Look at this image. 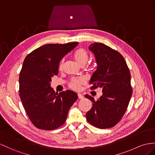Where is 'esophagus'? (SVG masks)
<instances>
[{"label":"esophagus","mask_w":155,"mask_h":155,"mask_svg":"<svg viewBox=\"0 0 155 155\" xmlns=\"http://www.w3.org/2000/svg\"><path fill=\"white\" fill-rule=\"evenodd\" d=\"M78 98L80 99H84V95H82L81 94H80V93H78Z\"/></svg>","instance_id":"esophagus-1"}]
</instances>
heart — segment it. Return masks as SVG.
Wrapping results in <instances>:
<instances>
[{"mask_svg": "<svg viewBox=\"0 0 155 155\" xmlns=\"http://www.w3.org/2000/svg\"><path fill=\"white\" fill-rule=\"evenodd\" d=\"M74 58L75 60L81 66H84L88 62L89 55L87 51L84 48H80L74 54ZM64 61L60 62V68L62 69L63 67ZM84 84V80L81 78H73L69 83V87L74 91H80L81 85Z\"/></svg>", "mask_w": 155, "mask_h": 155, "instance_id": "b5f03b06", "label": "heart"}]
</instances>
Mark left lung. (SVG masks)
<instances>
[{
	"instance_id": "left-lung-1",
	"label": "left lung",
	"mask_w": 155,
	"mask_h": 155,
	"mask_svg": "<svg viewBox=\"0 0 155 155\" xmlns=\"http://www.w3.org/2000/svg\"><path fill=\"white\" fill-rule=\"evenodd\" d=\"M89 50L95 54L97 70L91 78V89L102 88L103 96L97 101L85 95L93 107L87 112V122L96 127H114L125 114L133 93L131 74L126 62L119 52L103 43H93Z\"/></svg>"
}]
</instances>
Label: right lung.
I'll list each match as a JSON object with an SVG mask.
<instances>
[{
	"instance_id": "right-lung-1",
	"label": "right lung",
	"mask_w": 155,
	"mask_h": 155,
	"mask_svg": "<svg viewBox=\"0 0 155 155\" xmlns=\"http://www.w3.org/2000/svg\"><path fill=\"white\" fill-rule=\"evenodd\" d=\"M47 44L25 58L19 77V95L29 120L40 130H53L65 123L78 95L67 90L55 93L50 86L58 74L60 60L78 45Z\"/></svg>"
}]
</instances>
